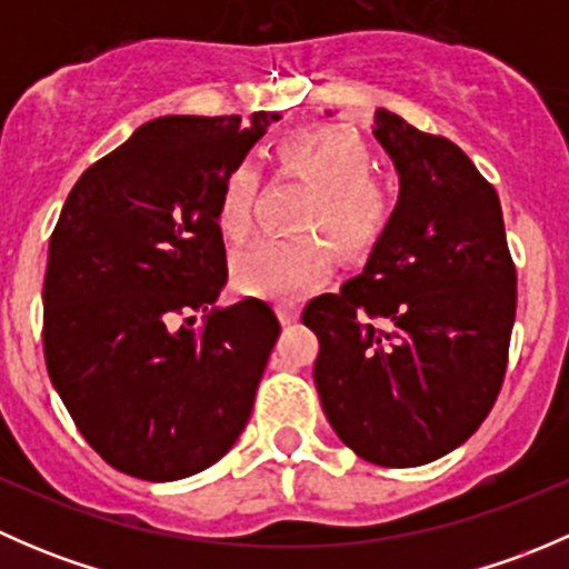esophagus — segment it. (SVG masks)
Wrapping results in <instances>:
<instances>
[{"mask_svg":"<svg viewBox=\"0 0 569 569\" xmlns=\"http://www.w3.org/2000/svg\"><path fill=\"white\" fill-rule=\"evenodd\" d=\"M278 319L283 321V325H291V321H297V317H300V308L295 306V302H278Z\"/></svg>","mask_w":569,"mask_h":569,"instance_id":"esophagus-1","label":"esophagus"}]
</instances>
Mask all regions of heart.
<instances>
[{
    "mask_svg": "<svg viewBox=\"0 0 569 569\" xmlns=\"http://www.w3.org/2000/svg\"><path fill=\"white\" fill-rule=\"evenodd\" d=\"M278 162L317 189L302 228L325 231L341 250H369L391 222V194L375 176V157L363 137L343 126L297 131L278 146ZM258 173L248 162L228 170L217 192V228L228 242H244L256 214ZM332 256L317 237L261 239L231 261V280L242 295L297 300L327 280Z\"/></svg>",
    "mask_w": 569,
    "mask_h": 569,
    "instance_id": "heart-1",
    "label": "heart"
}]
</instances>
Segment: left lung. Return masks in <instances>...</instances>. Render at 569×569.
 <instances>
[{
    "mask_svg": "<svg viewBox=\"0 0 569 569\" xmlns=\"http://www.w3.org/2000/svg\"><path fill=\"white\" fill-rule=\"evenodd\" d=\"M375 137L399 200L358 278L308 302L327 421L366 462L416 468L462 446L507 375L518 274L492 183L446 137L388 109Z\"/></svg>",
    "mask_w": 569,
    "mask_h": 569,
    "instance_id": "1",
    "label": "left lung"
}]
</instances>
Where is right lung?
I'll use <instances>...</instances> for the list:
<instances>
[{"label":"right lung","instance_id":"1","mask_svg":"<svg viewBox=\"0 0 569 569\" xmlns=\"http://www.w3.org/2000/svg\"><path fill=\"white\" fill-rule=\"evenodd\" d=\"M278 118L148 120L84 170L51 233V386L82 438L137 479L200 473L250 418L280 321L261 300L214 306L228 280L214 209L222 178Z\"/></svg>","mask_w":569,"mask_h":569}]
</instances>
